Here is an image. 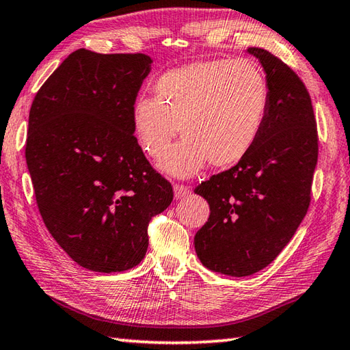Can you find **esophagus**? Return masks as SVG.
I'll return each mask as SVG.
<instances>
[{
  "mask_svg": "<svg viewBox=\"0 0 350 350\" xmlns=\"http://www.w3.org/2000/svg\"><path fill=\"white\" fill-rule=\"evenodd\" d=\"M173 189H174V198L176 200L185 198L187 196H189V192H191L189 187H185V185H180V183H176Z\"/></svg>",
  "mask_w": 350,
  "mask_h": 350,
  "instance_id": "esophagus-1",
  "label": "esophagus"
}]
</instances>
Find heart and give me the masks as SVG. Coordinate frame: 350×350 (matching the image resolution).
Listing matches in <instances>:
<instances>
[{
    "mask_svg": "<svg viewBox=\"0 0 350 350\" xmlns=\"http://www.w3.org/2000/svg\"><path fill=\"white\" fill-rule=\"evenodd\" d=\"M154 96L138 98L132 128L139 146L158 159L183 129V142L159 162L163 173L189 177L207 163L241 162L262 135L271 105L269 83L252 60H209L168 70Z\"/></svg>",
    "mask_w": 350,
    "mask_h": 350,
    "instance_id": "heart-1",
    "label": "heart"
}]
</instances>
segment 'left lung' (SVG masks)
Here are the masks:
<instances>
[{"mask_svg": "<svg viewBox=\"0 0 350 350\" xmlns=\"http://www.w3.org/2000/svg\"><path fill=\"white\" fill-rule=\"evenodd\" d=\"M266 73L271 105L254 148L196 188L211 207L194 237L207 269L247 277L277 257L308 211L317 163V128L299 77L262 48H248Z\"/></svg>", "mask_w": 350, "mask_h": 350, "instance_id": "1", "label": "left lung"}]
</instances>
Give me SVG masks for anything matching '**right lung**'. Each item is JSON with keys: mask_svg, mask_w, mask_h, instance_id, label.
<instances>
[{"mask_svg": "<svg viewBox=\"0 0 350 350\" xmlns=\"http://www.w3.org/2000/svg\"><path fill=\"white\" fill-rule=\"evenodd\" d=\"M144 54L78 49L37 92L25 159L36 202L57 243L79 266L122 272L148 247L147 226L173 202L132 128V107L150 73Z\"/></svg>", "mask_w": 350, "mask_h": 350, "instance_id": "1", "label": "right lung"}]
</instances>
